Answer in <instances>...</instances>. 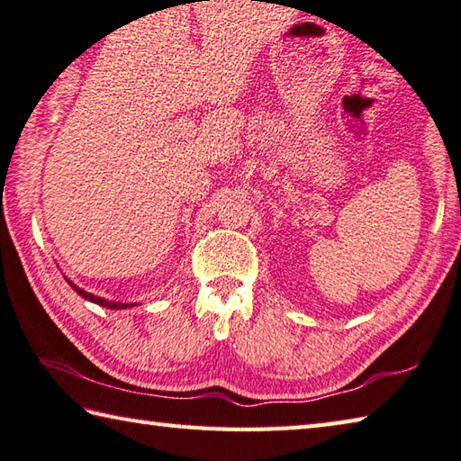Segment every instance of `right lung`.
<instances>
[{"mask_svg":"<svg viewBox=\"0 0 461 461\" xmlns=\"http://www.w3.org/2000/svg\"><path fill=\"white\" fill-rule=\"evenodd\" d=\"M208 2H211V0H208ZM66 281H68V285L72 286V289H74L77 294H80V297H84L86 301H92V303H95V305H100V307H108V309H126V307H132V305H134V303H130V305H128V303H114V301L95 297V294L86 293L84 289H80V286H76L69 279H66Z\"/></svg>","mask_w":461,"mask_h":461,"instance_id":"obj_1","label":"right lung"}]
</instances>
